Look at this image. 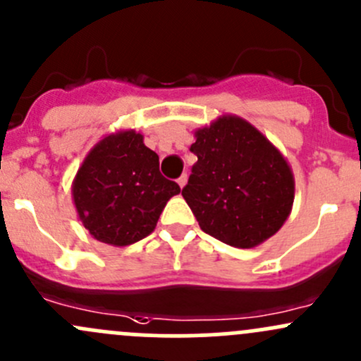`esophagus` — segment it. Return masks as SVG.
Wrapping results in <instances>:
<instances>
[{
	"label": "esophagus",
	"mask_w": 361,
	"mask_h": 361,
	"mask_svg": "<svg viewBox=\"0 0 361 361\" xmlns=\"http://www.w3.org/2000/svg\"><path fill=\"white\" fill-rule=\"evenodd\" d=\"M185 183H187V176H185V174H181V176L178 178V185H180V188H183Z\"/></svg>",
	"instance_id": "34e87169"
}]
</instances>
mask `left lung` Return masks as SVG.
<instances>
[{
  "mask_svg": "<svg viewBox=\"0 0 361 361\" xmlns=\"http://www.w3.org/2000/svg\"><path fill=\"white\" fill-rule=\"evenodd\" d=\"M197 155L181 195L206 234L255 248L288 218L295 180L286 159L250 122L227 115L195 130Z\"/></svg>",
  "mask_w": 361,
  "mask_h": 361,
  "instance_id": "1",
  "label": "left lung"
}]
</instances>
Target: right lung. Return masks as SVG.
<instances>
[{
  "label": "right lung",
  "instance_id": "1",
  "mask_svg": "<svg viewBox=\"0 0 361 361\" xmlns=\"http://www.w3.org/2000/svg\"><path fill=\"white\" fill-rule=\"evenodd\" d=\"M73 201L94 239L129 246L152 234L180 185L159 171V155L136 130L103 137L89 152L73 181Z\"/></svg>",
  "mask_w": 361,
  "mask_h": 361
}]
</instances>
